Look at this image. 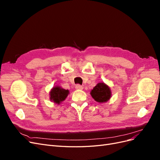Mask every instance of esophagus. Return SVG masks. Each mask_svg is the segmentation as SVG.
<instances>
[{"label":"esophagus","mask_w":160,"mask_h":160,"mask_svg":"<svg viewBox=\"0 0 160 160\" xmlns=\"http://www.w3.org/2000/svg\"><path fill=\"white\" fill-rule=\"evenodd\" d=\"M75 88H76L77 89L82 90V89H83V87H82L81 85H76V86H75Z\"/></svg>","instance_id":"esophagus-1"}]
</instances>
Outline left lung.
Returning <instances> with one entry per match:
<instances>
[{
  "label": "left lung",
  "mask_w": 160,
  "mask_h": 160,
  "mask_svg": "<svg viewBox=\"0 0 160 160\" xmlns=\"http://www.w3.org/2000/svg\"><path fill=\"white\" fill-rule=\"evenodd\" d=\"M92 98L97 102L100 103H106L111 97V91L109 87L103 82H101L96 85L90 93Z\"/></svg>",
  "instance_id": "left-lung-1"
}]
</instances>
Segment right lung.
I'll list each match as a JSON object with an SVG mask.
<instances>
[{"label": "right lung", "instance_id": "1", "mask_svg": "<svg viewBox=\"0 0 160 160\" xmlns=\"http://www.w3.org/2000/svg\"><path fill=\"white\" fill-rule=\"evenodd\" d=\"M69 94V91L66 90L61 88L60 86H55L51 89L49 95L50 100L52 102L57 105L61 104L62 101H65L67 97Z\"/></svg>", "mask_w": 160, "mask_h": 160}]
</instances>
